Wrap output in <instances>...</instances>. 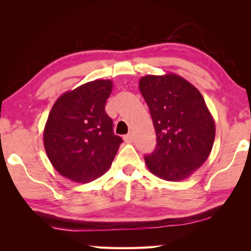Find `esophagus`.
<instances>
[{
  "label": "esophagus",
  "mask_w": 251,
  "mask_h": 251,
  "mask_svg": "<svg viewBox=\"0 0 251 251\" xmlns=\"http://www.w3.org/2000/svg\"><path fill=\"white\" fill-rule=\"evenodd\" d=\"M123 139H125L126 143H132V140H133L132 133L130 132V133H128V135H126L125 137H123Z\"/></svg>",
  "instance_id": "obj_1"
}]
</instances>
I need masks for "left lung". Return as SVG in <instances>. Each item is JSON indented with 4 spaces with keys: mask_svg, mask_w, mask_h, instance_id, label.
<instances>
[{
    "mask_svg": "<svg viewBox=\"0 0 251 251\" xmlns=\"http://www.w3.org/2000/svg\"><path fill=\"white\" fill-rule=\"evenodd\" d=\"M139 90L156 132L147 168L161 179H186L205 162L215 140V121L201 92L174 73L143 76Z\"/></svg>",
    "mask_w": 251,
    "mask_h": 251,
    "instance_id": "1",
    "label": "left lung"
}]
</instances>
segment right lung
Listing matches in <instances>:
<instances>
[{"label": "right lung", "instance_id": "right-lung-1", "mask_svg": "<svg viewBox=\"0 0 251 251\" xmlns=\"http://www.w3.org/2000/svg\"><path fill=\"white\" fill-rule=\"evenodd\" d=\"M111 80H95L64 92L54 102L43 131L44 149L61 176L89 183L109 169L122 143L105 112Z\"/></svg>", "mask_w": 251, "mask_h": 251}]
</instances>
